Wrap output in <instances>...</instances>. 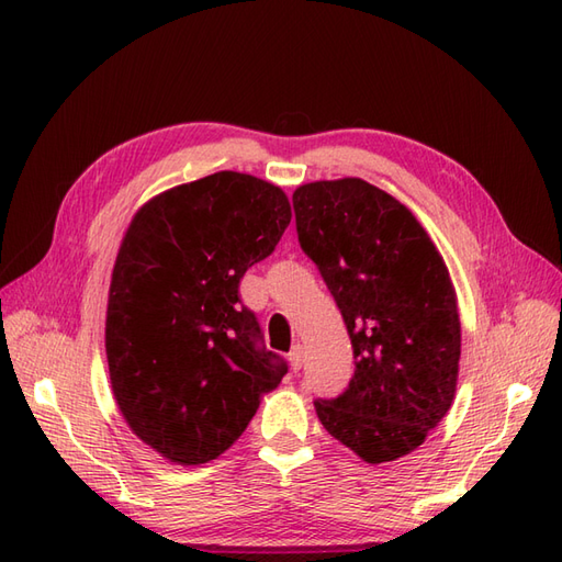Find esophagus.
I'll use <instances>...</instances> for the list:
<instances>
[{"label":"esophagus","instance_id":"obj_1","mask_svg":"<svg viewBox=\"0 0 562 562\" xmlns=\"http://www.w3.org/2000/svg\"><path fill=\"white\" fill-rule=\"evenodd\" d=\"M290 362H292V370H294V372L301 370V364H303V346H301V344H296V346L292 348Z\"/></svg>","mask_w":562,"mask_h":562}]
</instances>
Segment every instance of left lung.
Wrapping results in <instances>:
<instances>
[{
  "label": "left lung",
  "instance_id": "8db88e82",
  "mask_svg": "<svg viewBox=\"0 0 562 562\" xmlns=\"http://www.w3.org/2000/svg\"><path fill=\"white\" fill-rule=\"evenodd\" d=\"M296 235L350 334L348 389L315 400L317 419L370 463L419 447L450 409L461 356L457 296L430 237L362 179L294 192Z\"/></svg>",
  "mask_w": 562,
  "mask_h": 562
}]
</instances>
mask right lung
I'll list each match as a JSON object with an SVG mask.
<instances>
[{
  "label": "right lung",
  "mask_w": 562,
  "mask_h": 562,
  "mask_svg": "<svg viewBox=\"0 0 562 562\" xmlns=\"http://www.w3.org/2000/svg\"><path fill=\"white\" fill-rule=\"evenodd\" d=\"M290 221L278 186L218 171L157 195L126 231L110 282L108 370L126 424L162 457L192 467L226 452L290 370L239 296Z\"/></svg>",
  "instance_id": "1"
}]
</instances>
